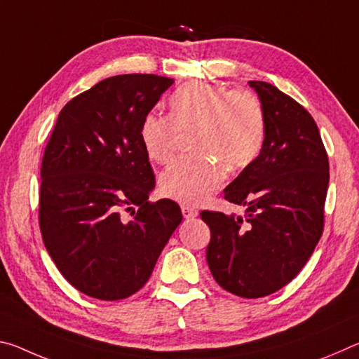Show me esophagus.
Masks as SVG:
<instances>
[{
	"mask_svg": "<svg viewBox=\"0 0 359 359\" xmlns=\"http://www.w3.org/2000/svg\"><path fill=\"white\" fill-rule=\"evenodd\" d=\"M182 214H184L187 220H190V218L198 217V210L194 208H190V205H182Z\"/></svg>",
	"mask_w": 359,
	"mask_h": 359,
	"instance_id": "1",
	"label": "esophagus"
}]
</instances>
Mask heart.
<instances>
[{"label":"heart","mask_w":359,"mask_h":359,"mask_svg":"<svg viewBox=\"0 0 359 359\" xmlns=\"http://www.w3.org/2000/svg\"><path fill=\"white\" fill-rule=\"evenodd\" d=\"M198 155L172 161L160 175L165 196L199 205L222 185L224 166L244 169L257 160L264 144L266 118L259 100L244 88L191 82L171 95L168 115H145L139 136L145 154L166 163L177 149L180 131H193Z\"/></svg>","instance_id":"heart-1"}]
</instances>
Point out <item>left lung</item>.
I'll return each mask as SVG.
<instances>
[{
    "label": "left lung",
    "instance_id": "left-lung-1",
    "mask_svg": "<svg viewBox=\"0 0 359 359\" xmlns=\"http://www.w3.org/2000/svg\"><path fill=\"white\" fill-rule=\"evenodd\" d=\"M263 107L259 155L224 188L244 217L203 210L209 269L223 290L263 297L299 274L323 234L330 161L312 115L274 85L248 82Z\"/></svg>",
    "mask_w": 359,
    "mask_h": 359
}]
</instances>
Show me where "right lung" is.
<instances>
[{
  "instance_id": "add662e5",
  "label": "right lung",
  "mask_w": 359,
  "mask_h": 359,
  "mask_svg": "<svg viewBox=\"0 0 359 359\" xmlns=\"http://www.w3.org/2000/svg\"><path fill=\"white\" fill-rule=\"evenodd\" d=\"M172 83L155 74L104 79L62 109L47 142L42 241L66 280L95 299L118 301L141 290L182 222L177 203L149 201L155 175L139 136Z\"/></svg>"
}]
</instances>
